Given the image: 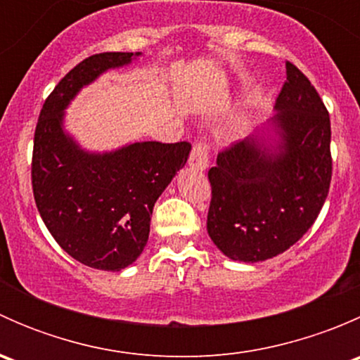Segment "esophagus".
<instances>
[{
	"label": "esophagus",
	"mask_w": 360,
	"mask_h": 360,
	"mask_svg": "<svg viewBox=\"0 0 360 360\" xmlns=\"http://www.w3.org/2000/svg\"><path fill=\"white\" fill-rule=\"evenodd\" d=\"M190 167L195 170H205L209 167V144L197 143L191 150Z\"/></svg>",
	"instance_id": "1"
}]
</instances>
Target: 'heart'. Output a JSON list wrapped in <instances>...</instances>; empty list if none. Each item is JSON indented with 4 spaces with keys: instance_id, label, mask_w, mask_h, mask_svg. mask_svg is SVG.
<instances>
[{
    "instance_id": "heart-1",
    "label": "heart",
    "mask_w": 360,
    "mask_h": 360,
    "mask_svg": "<svg viewBox=\"0 0 360 360\" xmlns=\"http://www.w3.org/2000/svg\"><path fill=\"white\" fill-rule=\"evenodd\" d=\"M242 129H244V125H242V122L238 120V122L230 123V125L226 127V130H224V136H226L228 139H233V137H237L238 134L242 132Z\"/></svg>"
}]
</instances>
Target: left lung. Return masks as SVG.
I'll list each match as a JSON object with an SVG mask.
<instances>
[{
  "instance_id": "obj_1",
  "label": "left lung",
  "mask_w": 360,
  "mask_h": 360,
  "mask_svg": "<svg viewBox=\"0 0 360 360\" xmlns=\"http://www.w3.org/2000/svg\"><path fill=\"white\" fill-rule=\"evenodd\" d=\"M275 115L217 155L207 231L226 257L257 263L296 244L331 184V122L310 79L285 64Z\"/></svg>"
}]
</instances>
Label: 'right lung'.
I'll use <instances>...</instances> for the list:
<instances>
[{
  "label": "right lung",
  "instance_id": "obj_1",
  "mask_svg": "<svg viewBox=\"0 0 360 360\" xmlns=\"http://www.w3.org/2000/svg\"><path fill=\"white\" fill-rule=\"evenodd\" d=\"M141 52H106L82 60L53 89L39 112L32 151V193L43 223L71 257L120 271L143 252L155 202L190 157V143H130L89 151L64 127L83 86Z\"/></svg>",
  "mask_w": 360,
  "mask_h": 360
}]
</instances>
